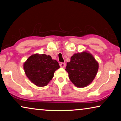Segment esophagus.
I'll return each instance as SVG.
<instances>
[{
	"mask_svg": "<svg viewBox=\"0 0 121 121\" xmlns=\"http://www.w3.org/2000/svg\"><path fill=\"white\" fill-rule=\"evenodd\" d=\"M60 67L61 68H65V63H63V62H62V63H61V64H60Z\"/></svg>",
	"mask_w": 121,
	"mask_h": 121,
	"instance_id": "obj_1",
	"label": "esophagus"
}]
</instances>
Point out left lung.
Instances as JSON below:
<instances>
[{"instance_id": "1", "label": "left lung", "mask_w": 121, "mask_h": 121, "mask_svg": "<svg viewBox=\"0 0 121 121\" xmlns=\"http://www.w3.org/2000/svg\"><path fill=\"white\" fill-rule=\"evenodd\" d=\"M98 63L94 57L87 52L74 54L67 63L66 71L75 86L85 87L95 79L98 70Z\"/></svg>"}]
</instances>
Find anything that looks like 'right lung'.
<instances>
[{
  "label": "right lung",
  "mask_w": 121,
  "mask_h": 121,
  "mask_svg": "<svg viewBox=\"0 0 121 121\" xmlns=\"http://www.w3.org/2000/svg\"><path fill=\"white\" fill-rule=\"evenodd\" d=\"M23 67L27 77L32 83L43 87L47 85L60 66L50 55L35 54L27 59Z\"/></svg>",
  "instance_id": "add662e5"
}]
</instances>
